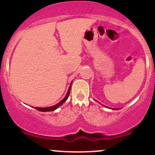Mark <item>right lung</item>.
Returning <instances> with one entry per match:
<instances>
[{
    "mask_svg": "<svg viewBox=\"0 0 155 155\" xmlns=\"http://www.w3.org/2000/svg\"><path fill=\"white\" fill-rule=\"evenodd\" d=\"M71 84L70 87H69V89H68V91L66 95L65 96V97L60 102L58 103V104H56L55 106H51V107H47V108H39V107H35V109H37L38 111H54L55 109H57L59 106H61L62 104H63L64 102H65V101L67 100L68 97L69 95V93H70V90H71Z\"/></svg>",
    "mask_w": 155,
    "mask_h": 155,
    "instance_id": "right-lung-1",
    "label": "right lung"
}]
</instances>
